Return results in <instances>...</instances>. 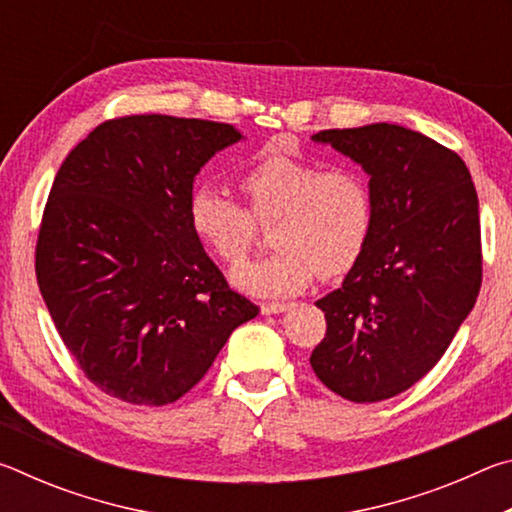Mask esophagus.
Masks as SVG:
<instances>
[{"label":"esophagus","mask_w":512,"mask_h":512,"mask_svg":"<svg viewBox=\"0 0 512 512\" xmlns=\"http://www.w3.org/2000/svg\"><path fill=\"white\" fill-rule=\"evenodd\" d=\"M287 309H289L287 302H266V305H262V314L273 316V314H282V311Z\"/></svg>","instance_id":"34e87169"}]
</instances>
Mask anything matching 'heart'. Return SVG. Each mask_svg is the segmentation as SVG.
Instances as JSON below:
<instances>
[{
	"label": "heart",
	"mask_w": 512,
	"mask_h": 512,
	"mask_svg": "<svg viewBox=\"0 0 512 512\" xmlns=\"http://www.w3.org/2000/svg\"><path fill=\"white\" fill-rule=\"evenodd\" d=\"M248 201L244 210L228 192L198 185L187 201L189 228L196 239L235 266L255 244V221H271L268 239L275 253L239 266L232 282L250 296L282 298L307 289L316 273L341 277L366 253L375 225V201L357 169L266 155L239 176Z\"/></svg>",
	"instance_id": "obj_1"
}]
</instances>
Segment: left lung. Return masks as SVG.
Instances as JSON below:
<instances>
[{
  "mask_svg": "<svg viewBox=\"0 0 512 512\" xmlns=\"http://www.w3.org/2000/svg\"><path fill=\"white\" fill-rule=\"evenodd\" d=\"M370 176L375 225L341 289L316 302L311 368L345 400L400 395L443 357L481 289L479 198L465 162L397 124L311 135Z\"/></svg>",
  "mask_w": 512,
  "mask_h": 512,
  "instance_id": "1",
  "label": "left lung"
}]
</instances>
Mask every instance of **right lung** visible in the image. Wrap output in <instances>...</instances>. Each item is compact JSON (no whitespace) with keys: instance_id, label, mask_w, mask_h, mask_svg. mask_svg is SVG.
Wrapping results in <instances>:
<instances>
[{"instance_id":"right-lung-1","label":"right lung","mask_w":512,"mask_h":512,"mask_svg":"<svg viewBox=\"0 0 512 512\" xmlns=\"http://www.w3.org/2000/svg\"><path fill=\"white\" fill-rule=\"evenodd\" d=\"M239 140L219 121L131 115L103 121L60 164L40 223L38 287L67 350L110 397L176 402L259 314L187 219L196 173Z\"/></svg>"}]
</instances>
